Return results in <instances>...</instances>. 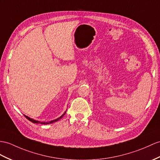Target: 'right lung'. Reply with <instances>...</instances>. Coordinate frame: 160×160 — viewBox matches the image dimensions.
<instances>
[{
	"mask_svg": "<svg viewBox=\"0 0 160 160\" xmlns=\"http://www.w3.org/2000/svg\"><path fill=\"white\" fill-rule=\"evenodd\" d=\"M66 112H67V111H65L64 112V114H62L60 118H58V119H54V120H52V121H51V122H39V121H37V120H34V119H32V118H29V117H28V116H26V115H24V116L26 117V119H28L29 121H30L31 122H32V123H41V124H49V123H53V122H57V121H58L59 119H60L62 117H63L64 115H65V113Z\"/></svg>",
	"mask_w": 160,
	"mask_h": 160,
	"instance_id": "add662e5",
	"label": "right lung"
}]
</instances>
